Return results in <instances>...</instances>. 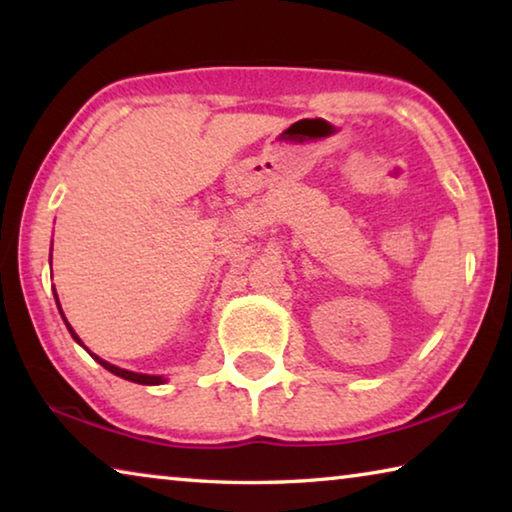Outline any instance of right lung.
Wrapping results in <instances>:
<instances>
[{
	"label": "right lung",
	"instance_id": "right-lung-1",
	"mask_svg": "<svg viewBox=\"0 0 512 512\" xmlns=\"http://www.w3.org/2000/svg\"><path fill=\"white\" fill-rule=\"evenodd\" d=\"M54 296H56V291H54ZM56 302H58V296H56ZM58 309H60V302H58ZM60 314H63V309H60ZM63 320H65V325H67V329H69V334H72V339L74 341H79L81 343V339L79 336H76V332L72 329V325L67 323V318H65V314H63ZM92 354V352H90ZM94 359H97L103 368L106 370H110L112 375H117V377H121V379H128V381H135V384H146V386H155V384H164V379L162 377H158V375H142V372H131V370H124V368H117V366H112V363H108V361H103V359H99L97 354H92Z\"/></svg>",
	"mask_w": 512,
	"mask_h": 512
}]
</instances>
